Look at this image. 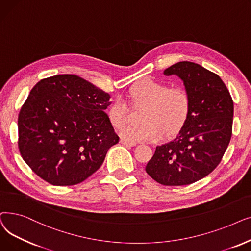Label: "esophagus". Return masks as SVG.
I'll list each match as a JSON object with an SVG mask.
<instances>
[{
	"label": "esophagus",
	"instance_id": "34e87169",
	"mask_svg": "<svg viewBox=\"0 0 251 251\" xmlns=\"http://www.w3.org/2000/svg\"><path fill=\"white\" fill-rule=\"evenodd\" d=\"M121 143H122V144L126 145V146H132V147L137 145V143H135V142H129V141H126V140H125V139H122V140H121Z\"/></svg>",
	"mask_w": 251,
	"mask_h": 251
}]
</instances>
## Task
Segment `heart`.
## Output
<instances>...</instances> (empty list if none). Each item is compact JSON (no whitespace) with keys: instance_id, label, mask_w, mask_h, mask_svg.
Segmentation results:
<instances>
[{"instance_id":"heart-1","label":"heart","mask_w":251,"mask_h":251,"mask_svg":"<svg viewBox=\"0 0 251 251\" xmlns=\"http://www.w3.org/2000/svg\"><path fill=\"white\" fill-rule=\"evenodd\" d=\"M128 96L134 103L146 106L141 125H128L121 136L130 142L158 141L165 135L177 133L185 124L190 110V96L183 87L169 88L166 83L153 79L140 81ZM127 106L123 99L113 102L108 110L112 126L122 127L127 118Z\"/></svg>"}]
</instances>
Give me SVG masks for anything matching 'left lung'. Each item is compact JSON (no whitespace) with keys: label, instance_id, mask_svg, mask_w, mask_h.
Instances as JSON below:
<instances>
[{"label":"left lung","instance_id":"1","mask_svg":"<svg viewBox=\"0 0 251 251\" xmlns=\"http://www.w3.org/2000/svg\"><path fill=\"white\" fill-rule=\"evenodd\" d=\"M163 75L183 80L190 110L176 138L156 147L145 170L161 185H189L221 162L232 136L234 104L221 77L197 63L177 62Z\"/></svg>","mask_w":251,"mask_h":251}]
</instances>
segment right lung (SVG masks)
<instances>
[{
    "label": "right lung",
    "mask_w": 251,
    "mask_h": 251,
    "mask_svg": "<svg viewBox=\"0 0 251 251\" xmlns=\"http://www.w3.org/2000/svg\"><path fill=\"white\" fill-rule=\"evenodd\" d=\"M110 104L108 93L77 75L40 80L18 115L23 160L55 186L85 181L119 140L105 112Z\"/></svg>",
    "instance_id": "right-lung-1"
}]
</instances>
